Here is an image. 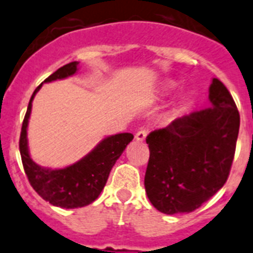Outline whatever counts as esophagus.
I'll return each mask as SVG.
<instances>
[{"label": "esophagus", "instance_id": "34e87169", "mask_svg": "<svg viewBox=\"0 0 253 253\" xmlns=\"http://www.w3.org/2000/svg\"><path fill=\"white\" fill-rule=\"evenodd\" d=\"M146 135H148V130H145V128H141V130H139L136 132V135H135V139H136L137 141H144L146 137Z\"/></svg>", "mask_w": 253, "mask_h": 253}]
</instances>
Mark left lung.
<instances>
[{"label":"left lung","instance_id":"left-lung-1","mask_svg":"<svg viewBox=\"0 0 253 253\" xmlns=\"http://www.w3.org/2000/svg\"><path fill=\"white\" fill-rule=\"evenodd\" d=\"M211 107L184 116L146 136L149 162L145 192L158 211L192 212L228 180L239 132V112L217 78L210 86Z\"/></svg>","mask_w":253,"mask_h":253}]
</instances>
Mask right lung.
<instances>
[{
    "label": "right lung",
    "mask_w": 253,
    "mask_h": 253,
    "mask_svg": "<svg viewBox=\"0 0 253 253\" xmlns=\"http://www.w3.org/2000/svg\"><path fill=\"white\" fill-rule=\"evenodd\" d=\"M78 61L65 64L64 67L59 68L58 71L48 76L44 82L63 80L73 76L78 71ZM41 86L42 84H40L36 88L29 100L19 140V149L25 175L38 195H41L44 201H47L52 206L61 209L84 207L94 202L100 195L101 190L107 184L110 169L114 166L117 159L120 158L123 150L126 149L127 144L132 141L133 135L125 132L105 137L87 156L65 169H51L38 166L29 156L27 127L31 116L32 101Z\"/></svg>",
    "instance_id": "add662e5"
}]
</instances>
